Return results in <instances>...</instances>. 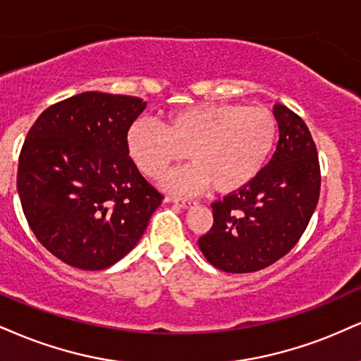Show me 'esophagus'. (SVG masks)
<instances>
[{"mask_svg": "<svg viewBox=\"0 0 361 361\" xmlns=\"http://www.w3.org/2000/svg\"><path fill=\"white\" fill-rule=\"evenodd\" d=\"M171 202L175 203V205L181 207V208H192L197 205V202H193V200H181V198H171Z\"/></svg>", "mask_w": 361, "mask_h": 361, "instance_id": "1", "label": "esophagus"}]
</instances>
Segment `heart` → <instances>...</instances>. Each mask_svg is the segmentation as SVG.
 <instances>
[{"label":"heart","mask_w":361,"mask_h":361,"mask_svg":"<svg viewBox=\"0 0 361 361\" xmlns=\"http://www.w3.org/2000/svg\"><path fill=\"white\" fill-rule=\"evenodd\" d=\"M277 139L274 112L262 106L198 104L175 111L163 128L147 119L129 126L126 146L142 175L158 178L171 163L193 164L164 175L161 186L178 195L212 188L228 195L249 186L271 158Z\"/></svg>","instance_id":"heart-1"}]
</instances>
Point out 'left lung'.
<instances>
[{
	"mask_svg": "<svg viewBox=\"0 0 361 361\" xmlns=\"http://www.w3.org/2000/svg\"><path fill=\"white\" fill-rule=\"evenodd\" d=\"M279 141L271 161L245 188L212 205L214 227L198 245L212 266L244 274L271 266L298 244L319 198V161L310 129L274 106Z\"/></svg>",
	"mask_w": 361,
	"mask_h": 361,
	"instance_id": "obj_1",
	"label": "left lung"
}]
</instances>
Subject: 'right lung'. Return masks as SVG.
<instances>
[{
	"instance_id": "add662e5",
	"label": "right lung",
	"mask_w": 361,
	"mask_h": 361,
	"mask_svg": "<svg viewBox=\"0 0 361 361\" xmlns=\"http://www.w3.org/2000/svg\"><path fill=\"white\" fill-rule=\"evenodd\" d=\"M145 109L137 97L82 92L43 111L28 131L16 178L21 207L38 242L68 266H114L161 205L126 146Z\"/></svg>"
}]
</instances>
